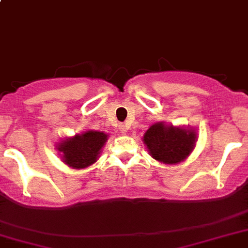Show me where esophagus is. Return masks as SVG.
<instances>
[{
    "mask_svg": "<svg viewBox=\"0 0 248 248\" xmlns=\"http://www.w3.org/2000/svg\"><path fill=\"white\" fill-rule=\"evenodd\" d=\"M118 127H120V131L122 132V134H126V132H127V127H126V124H120Z\"/></svg>",
    "mask_w": 248,
    "mask_h": 248,
    "instance_id": "obj_1",
    "label": "esophagus"
}]
</instances>
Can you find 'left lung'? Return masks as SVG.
<instances>
[{
	"label": "left lung",
	"mask_w": 248,
	"mask_h": 248,
	"mask_svg": "<svg viewBox=\"0 0 248 248\" xmlns=\"http://www.w3.org/2000/svg\"><path fill=\"white\" fill-rule=\"evenodd\" d=\"M142 140L154 159L172 165L182 163L190 155L197 142V132L193 128L157 122L150 126Z\"/></svg>",
	"instance_id": "1"
}]
</instances>
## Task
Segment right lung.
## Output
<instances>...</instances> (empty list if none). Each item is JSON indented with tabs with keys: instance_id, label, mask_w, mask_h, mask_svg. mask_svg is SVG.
<instances>
[{
	"instance_id": "obj_1",
	"label": "right lung",
	"mask_w": 248,
	"mask_h": 248,
	"mask_svg": "<svg viewBox=\"0 0 248 248\" xmlns=\"http://www.w3.org/2000/svg\"><path fill=\"white\" fill-rule=\"evenodd\" d=\"M108 135L99 131H85L84 134L68 137L58 145L64 163L73 169L88 168L97 161Z\"/></svg>"
}]
</instances>
